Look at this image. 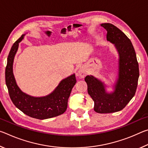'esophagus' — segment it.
Listing matches in <instances>:
<instances>
[{
    "mask_svg": "<svg viewBox=\"0 0 148 148\" xmlns=\"http://www.w3.org/2000/svg\"><path fill=\"white\" fill-rule=\"evenodd\" d=\"M77 74L80 77H84L86 75V71L83 66H80L77 70Z\"/></svg>",
    "mask_w": 148,
    "mask_h": 148,
    "instance_id": "esophagus-1",
    "label": "esophagus"
}]
</instances>
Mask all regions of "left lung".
<instances>
[{
    "instance_id": "8db88e82",
    "label": "left lung",
    "mask_w": 148,
    "mask_h": 148,
    "mask_svg": "<svg viewBox=\"0 0 148 148\" xmlns=\"http://www.w3.org/2000/svg\"><path fill=\"white\" fill-rule=\"evenodd\" d=\"M106 30L107 41L114 45L118 53L117 77L112 85L113 91L108 92L107 85L92 75H87L85 81L87 92L94 101V110L107 114L119 112L126 106L134 96L139 77V67L134 47L121 30L110 23H102Z\"/></svg>"
}]
</instances>
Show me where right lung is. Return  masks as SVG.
<instances>
[{"label": "right lung", "instance_id": "1", "mask_svg": "<svg viewBox=\"0 0 148 148\" xmlns=\"http://www.w3.org/2000/svg\"><path fill=\"white\" fill-rule=\"evenodd\" d=\"M25 34L13 44L10 51L5 71L6 84L12 102L25 114L33 118L46 119L58 116L66 111L68 99L76 83L75 74L62 79L51 93L43 97H33L22 91L15 79L13 72L14 57L18 50L19 43Z\"/></svg>", "mask_w": 148, "mask_h": 148}]
</instances>
